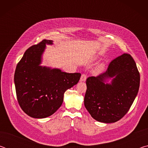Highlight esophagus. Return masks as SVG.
Returning a JSON list of instances; mask_svg holds the SVG:
<instances>
[{
  "label": "esophagus",
  "instance_id": "1",
  "mask_svg": "<svg viewBox=\"0 0 148 148\" xmlns=\"http://www.w3.org/2000/svg\"><path fill=\"white\" fill-rule=\"evenodd\" d=\"M87 78V75L86 74H82L81 76V77H80V81L81 82H85Z\"/></svg>",
  "mask_w": 148,
  "mask_h": 148
}]
</instances>
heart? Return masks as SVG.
Wrapping results in <instances>:
<instances>
[{
	"label": "heart",
	"mask_w": 148,
	"mask_h": 148,
	"mask_svg": "<svg viewBox=\"0 0 148 148\" xmlns=\"http://www.w3.org/2000/svg\"><path fill=\"white\" fill-rule=\"evenodd\" d=\"M103 69H104L103 65H101V66H100L99 68H98V69H97V72H101V71H102V70H103Z\"/></svg>",
	"instance_id": "heart-1"
}]
</instances>
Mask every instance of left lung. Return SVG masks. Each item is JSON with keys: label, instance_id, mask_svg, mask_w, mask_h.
<instances>
[{"label": "left lung", "instance_id": "left-lung-1", "mask_svg": "<svg viewBox=\"0 0 148 148\" xmlns=\"http://www.w3.org/2000/svg\"><path fill=\"white\" fill-rule=\"evenodd\" d=\"M140 80L133 58L129 54H123L110 62L104 73L87 79L85 107L92 118L99 122L112 123L119 121L133 103Z\"/></svg>", "mask_w": 148, "mask_h": 148}]
</instances>
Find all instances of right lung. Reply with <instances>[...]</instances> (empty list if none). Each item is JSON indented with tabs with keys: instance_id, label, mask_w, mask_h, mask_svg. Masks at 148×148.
<instances>
[{
	"instance_id": "right-lung-1",
	"label": "right lung",
	"mask_w": 148,
	"mask_h": 148,
	"mask_svg": "<svg viewBox=\"0 0 148 148\" xmlns=\"http://www.w3.org/2000/svg\"><path fill=\"white\" fill-rule=\"evenodd\" d=\"M46 45H53V40H43L27 49L14 74L20 107L28 116L37 119L53 114L62 105L64 92L76 85L81 76L80 73H66L42 66Z\"/></svg>"
}]
</instances>
